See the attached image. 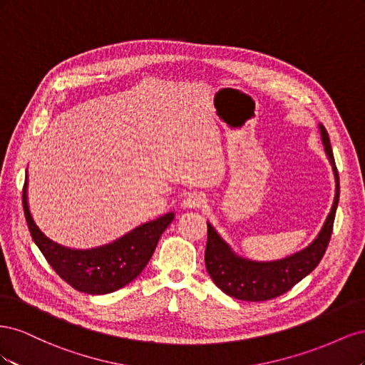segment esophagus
I'll list each match as a JSON object with an SVG mask.
<instances>
[{"instance_id":"esophagus-1","label":"esophagus","mask_w":365,"mask_h":365,"mask_svg":"<svg viewBox=\"0 0 365 365\" xmlns=\"http://www.w3.org/2000/svg\"><path fill=\"white\" fill-rule=\"evenodd\" d=\"M204 204H205V200H204V196L200 193H190L184 200V205L189 208H201V207H204Z\"/></svg>"}]
</instances>
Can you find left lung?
I'll list each match as a JSON object with an SVG mask.
<instances>
[{
	"instance_id": "1",
	"label": "left lung",
	"mask_w": 365,
	"mask_h": 365,
	"mask_svg": "<svg viewBox=\"0 0 365 365\" xmlns=\"http://www.w3.org/2000/svg\"><path fill=\"white\" fill-rule=\"evenodd\" d=\"M322 138L330 164L334 168L336 190L332 210L326 219L318 237L306 250L277 262H251L231 251L215 228L207 224L205 268L220 291L242 302H264L288 292L292 286L303 280L322 262L334 231V220L339 201V176L330 146L329 134L323 125Z\"/></svg>"
}]
</instances>
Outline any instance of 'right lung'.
Returning <instances> with one entry per match:
<instances>
[{
	"label": "right lung",
	"instance_id": "1",
	"mask_svg": "<svg viewBox=\"0 0 365 365\" xmlns=\"http://www.w3.org/2000/svg\"><path fill=\"white\" fill-rule=\"evenodd\" d=\"M23 207L30 235L50 267L76 291L91 295L114 292L137 279L150 260L164 230L175 217L173 213H168L132 230L113 244L83 251L65 248L42 235L27 205V176L23 187Z\"/></svg>",
	"mask_w": 365,
	"mask_h": 365
}]
</instances>
